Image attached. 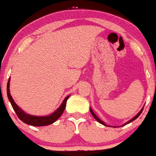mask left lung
Wrapping results in <instances>:
<instances>
[{
  "mask_svg": "<svg viewBox=\"0 0 156 156\" xmlns=\"http://www.w3.org/2000/svg\"><path fill=\"white\" fill-rule=\"evenodd\" d=\"M90 111H91V113H92V116H94V118H95V120H97V121H98V122H99V123H102V124H103V125L106 126V124H105V123H103V122H102V120H99V118H98V117H97V116H95V113H93V111H92V109H90ZM142 111H143V109H141V111H140V112H139V113H137V115H136V116H134V118H132V119H131V120H129V121H128V122H127V123H130V122H132V121H133V120H135V119H137V117H138V116H140V114H141V112H142Z\"/></svg>",
  "mask_w": 156,
  "mask_h": 156,
  "instance_id": "1",
  "label": "left lung"
}]
</instances>
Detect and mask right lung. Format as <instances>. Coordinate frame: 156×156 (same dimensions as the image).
Segmentation results:
<instances>
[{
    "label": "right lung",
    "instance_id": "right-lung-1",
    "mask_svg": "<svg viewBox=\"0 0 156 156\" xmlns=\"http://www.w3.org/2000/svg\"><path fill=\"white\" fill-rule=\"evenodd\" d=\"M9 81L10 79H8V85H7V94H8V99H9L10 102H11V104H12V107H13L14 110H15V113L17 114L18 117H19L22 122H24V123L29 124V125L35 126V127L50 125L51 123H54V122L62 115V113H64V109H65L66 107V102H67V100H68V99L69 98V96H67V97L64 99V100L63 101L62 104L61 105V106H60L54 113L50 114V116H36L27 114V113H26L24 111H22V109H21L19 106H17V104L15 102V101L12 99V95L10 94L9 91Z\"/></svg>",
    "mask_w": 156,
    "mask_h": 156
}]
</instances>
